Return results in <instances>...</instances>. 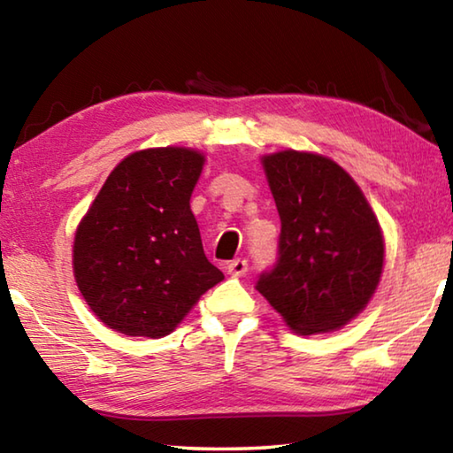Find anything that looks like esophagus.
Returning a JSON list of instances; mask_svg holds the SVG:
<instances>
[{
	"label": "esophagus",
	"instance_id": "1",
	"mask_svg": "<svg viewBox=\"0 0 453 453\" xmlns=\"http://www.w3.org/2000/svg\"><path fill=\"white\" fill-rule=\"evenodd\" d=\"M226 270L229 275H234V278H242V275H245V272H248V262L242 257H237L226 265Z\"/></svg>",
	"mask_w": 453,
	"mask_h": 453
}]
</instances>
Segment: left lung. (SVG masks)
<instances>
[{"label": "left lung", "mask_w": 453, "mask_h": 453, "mask_svg": "<svg viewBox=\"0 0 453 453\" xmlns=\"http://www.w3.org/2000/svg\"><path fill=\"white\" fill-rule=\"evenodd\" d=\"M281 219L280 257L257 291L300 335L327 334L365 310L383 270V234L354 178L334 159L283 150L262 157Z\"/></svg>", "instance_id": "8db88e82"}]
</instances>
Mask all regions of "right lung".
I'll return each instance as SVG.
<instances>
[{
  "instance_id": "right-lung-1",
  "label": "right lung",
  "mask_w": 453,
  "mask_h": 453,
  "mask_svg": "<svg viewBox=\"0 0 453 453\" xmlns=\"http://www.w3.org/2000/svg\"><path fill=\"white\" fill-rule=\"evenodd\" d=\"M203 164L202 151L173 145L129 153L75 229V283L113 332L170 335L224 280L189 208Z\"/></svg>"
}]
</instances>
